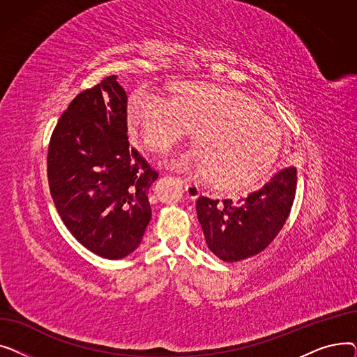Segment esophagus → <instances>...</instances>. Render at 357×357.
Wrapping results in <instances>:
<instances>
[{
  "mask_svg": "<svg viewBox=\"0 0 357 357\" xmlns=\"http://www.w3.org/2000/svg\"><path fill=\"white\" fill-rule=\"evenodd\" d=\"M183 186H185L186 195H188V197L192 198V199H195V198L201 194V191H199V188H198V185L194 183V182H191V181H185V182H183Z\"/></svg>",
  "mask_w": 357,
  "mask_h": 357,
  "instance_id": "esophagus-1",
  "label": "esophagus"
}]
</instances>
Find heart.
<instances>
[{
	"label": "heart",
	"mask_w": 357,
	"mask_h": 357,
	"mask_svg": "<svg viewBox=\"0 0 357 357\" xmlns=\"http://www.w3.org/2000/svg\"><path fill=\"white\" fill-rule=\"evenodd\" d=\"M128 124L142 143L158 152L194 129L197 144L166 160L175 171L211 176L222 190L255 186L275 163L282 133L245 93L205 82L183 84L174 100L137 89L128 100Z\"/></svg>",
	"instance_id": "heart-1"
}]
</instances>
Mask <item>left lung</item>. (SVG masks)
<instances>
[{
  "label": "left lung",
  "instance_id": "left-lung-1",
  "mask_svg": "<svg viewBox=\"0 0 357 357\" xmlns=\"http://www.w3.org/2000/svg\"><path fill=\"white\" fill-rule=\"evenodd\" d=\"M296 169L284 167L261 188L233 199H197V215L208 249L224 261H238L265 250L289 215Z\"/></svg>",
  "mask_w": 357,
  "mask_h": 357
}]
</instances>
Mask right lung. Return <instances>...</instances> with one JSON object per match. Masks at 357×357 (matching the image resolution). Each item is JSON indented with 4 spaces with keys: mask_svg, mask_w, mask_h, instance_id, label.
Here are the masks:
<instances>
[{
    "mask_svg": "<svg viewBox=\"0 0 357 357\" xmlns=\"http://www.w3.org/2000/svg\"><path fill=\"white\" fill-rule=\"evenodd\" d=\"M47 178L56 210L84 248L112 260L139 248L158 174L128 144L127 93L116 75L78 93L62 114Z\"/></svg>",
    "mask_w": 357,
    "mask_h": 357,
    "instance_id": "obj_1",
    "label": "right lung"
}]
</instances>
